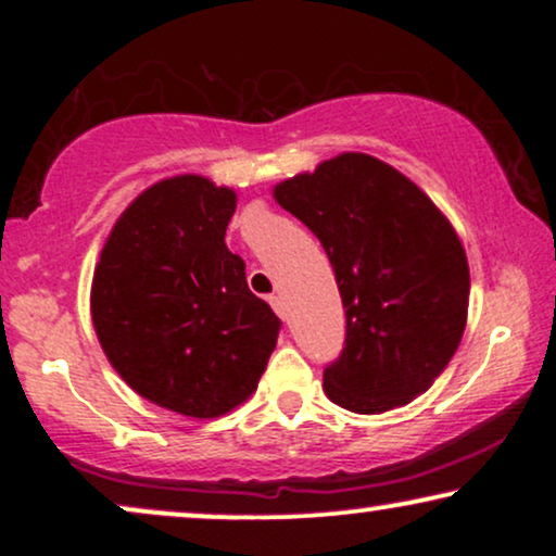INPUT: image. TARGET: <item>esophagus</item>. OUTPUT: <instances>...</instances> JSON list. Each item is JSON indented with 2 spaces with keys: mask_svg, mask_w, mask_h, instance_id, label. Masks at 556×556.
Instances as JSON below:
<instances>
[{
  "mask_svg": "<svg viewBox=\"0 0 556 556\" xmlns=\"http://www.w3.org/2000/svg\"><path fill=\"white\" fill-rule=\"evenodd\" d=\"M269 303H271L274 314H277L279 318H285V300H282V295H271Z\"/></svg>",
  "mask_w": 556,
  "mask_h": 556,
  "instance_id": "1",
  "label": "esophagus"
}]
</instances>
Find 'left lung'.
Masks as SVG:
<instances>
[{
  "label": "left lung",
  "mask_w": 556,
  "mask_h": 556,
  "mask_svg": "<svg viewBox=\"0 0 556 556\" xmlns=\"http://www.w3.org/2000/svg\"><path fill=\"white\" fill-rule=\"evenodd\" d=\"M274 201L321 240L348 337L324 371L344 410L376 416L426 392L468 321L470 271L455 227L381 159L344 151L274 185Z\"/></svg>",
  "instance_id": "left-lung-1"
}]
</instances>
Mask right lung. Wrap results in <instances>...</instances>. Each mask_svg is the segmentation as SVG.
<instances>
[{"instance_id": "obj_1", "label": "right lung", "mask_w": 556, "mask_h": 556, "mask_svg": "<svg viewBox=\"0 0 556 556\" xmlns=\"http://www.w3.org/2000/svg\"><path fill=\"white\" fill-rule=\"evenodd\" d=\"M238 193L203 175L146 188L114 222L91 285L112 368L140 397L219 418L256 392L279 318L253 295L225 232Z\"/></svg>"}]
</instances>
